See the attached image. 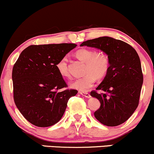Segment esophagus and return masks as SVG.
I'll use <instances>...</instances> for the list:
<instances>
[{
  "label": "esophagus",
  "mask_w": 154,
  "mask_h": 154,
  "mask_svg": "<svg viewBox=\"0 0 154 154\" xmlns=\"http://www.w3.org/2000/svg\"><path fill=\"white\" fill-rule=\"evenodd\" d=\"M79 93H80L81 95H83L84 97H85V98H91V95L89 93H84V92H79Z\"/></svg>",
  "instance_id": "1"
}]
</instances>
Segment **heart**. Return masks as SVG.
Instances as JSON below:
<instances>
[{
	"instance_id": "1",
	"label": "heart",
	"mask_w": 154,
	"mask_h": 154,
	"mask_svg": "<svg viewBox=\"0 0 154 154\" xmlns=\"http://www.w3.org/2000/svg\"><path fill=\"white\" fill-rule=\"evenodd\" d=\"M76 56L78 59L85 63L82 77L77 78L71 84V86L79 91L86 92L94 85L96 78L102 79L107 75L110 66L109 59L106 54L88 48H82L77 51ZM56 69L61 77H69L67 59L63 57L56 65Z\"/></svg>"
}]
</instances>
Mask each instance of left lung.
Masks as SVG:
<instances>
[{"mask_svg": "<svg viewBox=\"0 0 154 154\" xmlns=\"http://www.w3.org/2000/svg\"><path fill=\"white\" fill-rule=\"evenodd\" d=\"M84 45L108 55L109 72L96 88L103 93L92 91L91 95L100 103L95 117L106 126H118L132 116L139 104L143 75L138 54L130 45L110 37L87 40L81 44Z\"/></svg>", "mask_w": 154, "mask_h": 154, "instance_id": "1", "label": "left lung"}]
</instances>
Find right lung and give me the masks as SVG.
<instances>
[{"label":"right lung","mask_w":154,"mask_h":154,"mask_svg":"<svg viewBox=\"0 0 154 154\" xmlns=\"http://www.w3.org/2000/svg\"><path fill=\"white\" fill-rule=\"evenodd\" d=\"M77 46L74 43L32 45L21 53L12 70L14 100L29 122L50 127L61 119L77 90L67 88L56 65Z\"/></svg>","instance_id":"obj_1"}]
</instances>
